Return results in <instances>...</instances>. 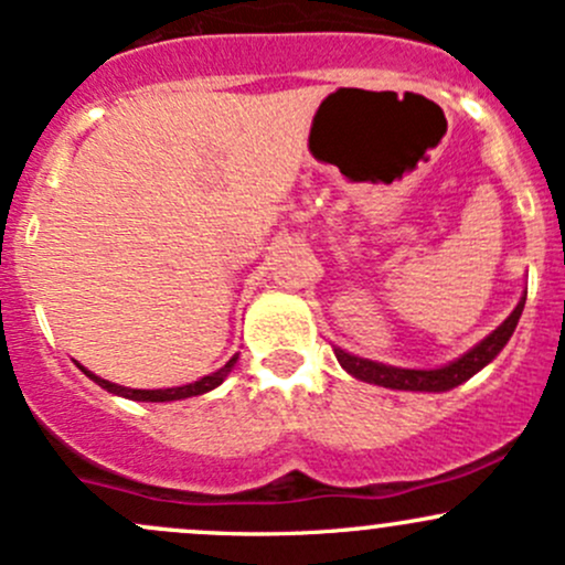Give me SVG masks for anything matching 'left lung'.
<instances>
[{
	"mask_svg": "<svg viewBox=\"0 0 565 565\" xmlns=\"http://www.w3.org/2000/svg\"><path fill=\"white\" fill-rule=\"evenodd\" d=\"M525 306V292L520 297V302L514 306V311L501 321L495 330L482 338L475 349H469L463 356H458L456 362L443 364V367L434 370H407V367H394V364H383V362H373V359H362L353 356V353L338 349L334 345V356H338L340 367L345 373L356 377V381L364 383H375V386L383 388H396V392H450V388L461 386L463 381L480 373L486 364H491L495 356H499L501 349L510 343L514 327H518L520 313H523Z\"/></svg>",
	"mask_w": 565,
	"mask_h": 565,
	"instance_id": "1",
	"label": "left lung"
}]
</instances>
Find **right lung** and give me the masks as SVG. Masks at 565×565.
Listing matches in <instances>:
<instances>
[{
	"label": "right lung",
	"instance_id": "add662e5",
	"mask_svg": "<svg viewBox=\"0 0 565 565\" xmlns=\"http://www.w3.org/2000/svg\"><path fill=\"white\" fill-rule=\"evenodd\" d=\"M235 362H238V353H235V356H231V362H227L225 367L216 370V373L203 375L201 381L188 383V386H173V388H128V386H117V383H109V381H104V377L93 375L90 370L83 367V364H77V367L83 370V373L88 375L93 383H98V386L107 388V392H111V394L126 396V399H134V402H173V399H188V396H198V394L212 392V388L220 386V383L225 381L227 375H231V370L235 367Z\"/></svg>",
	"mask_w": 565,
	"mask_h": 565
}]
</instances>
